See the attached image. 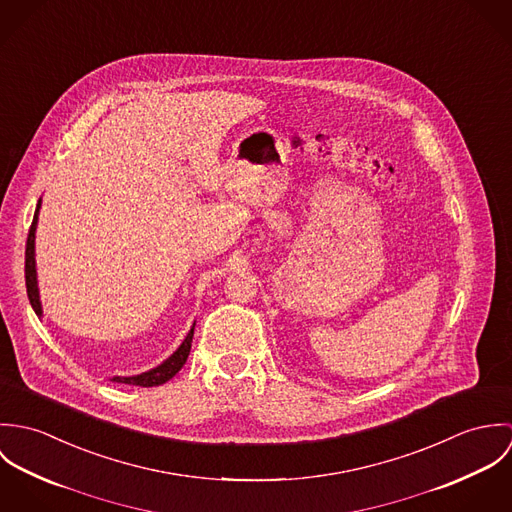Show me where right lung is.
I'll use <instances>...</instances> for the list:
<instances>
[{"mask_svg":"<svg viewBox=\"0 0 512 512\" xmlns=\"http://www.w3.org/2000/svg\"><path fill=\"white\" fill-rule=\"evenodd\" d=\"M39 207H41V201L37 205L35 217H33L29 234H27V246H25V286H27V295H29L31 307L35 309L37 315H41V301H39L37 274H35V226H37ZM191 343H193V329L189 331V335L185 337L181 347L163 365H159L157 368L149 370V372H144V374H138V376H128V378L114 376L112 380L114 382H124V384H134V386H144V388L165 384L169 378H173L183 368V365L187 363V357L191 353Z\"/></svg>","mask_w":512,"mask_h":512,"instance_id":"right-lung-1","label":"right lung"}]
</instances>
